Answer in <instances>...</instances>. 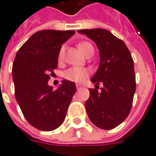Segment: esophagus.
Returning a JSON list of instances; mask_svg holds the SVG:
<instances>
[{"instance_id":"1","label":"esophagus","mask_w":156,"mask_h":156,"mask_svg":"<svg viewBox=\"0 0 156 156\" xmlns=\"http://www.w3.org/2000/svg\"><path fill=\"white\" fill-rule=\"evenodd\" d=\"M76 88H77V90H81V88H82V87L80 86V85H77V86H76Z\"/></svg>"}]
</instances>
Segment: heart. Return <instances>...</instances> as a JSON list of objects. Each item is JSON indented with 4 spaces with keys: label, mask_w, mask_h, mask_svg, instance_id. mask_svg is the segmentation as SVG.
I'll return each mask as SVG.
<instances>
[{
    "label": "heart",
    "mask_w": 156,
    "mask_h": 156,
    "mask_svg": "<svg viewBox=\"0 0 156 156\" xmlns=\"http://www.w3.org/2000/svg\"><path fill=\"white\" fill-rule=\"evenodd\" d=\"M79 48L82 52L84 55H86L90 50H94L93 46L88 42H81L79 43ZM64 53H65V48L62 46L58 53V62H62L64 58ZM88 70L83 68H78V67H73L70 69H67L64 72V78L70 81H74L76 83H81L83 81L86 80L88 76Z\"/></svg>",
    "instance_id": "1"
}]
</instances>
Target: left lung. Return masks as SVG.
Masks as SVG:
<instances>
[{"label": "left lung", "mask_w": 156, "mask_h": 156, "mask_svg": "<svg viewBox=\"0 0 156 156\" xmlns=\"http://www.w3.org/2000/svg\"><path fill=\"white\" fill-rule=\"evenodd\" d=\"M96 44L99 49L98 69L90 81L102 83L101 91L89 88L85 102L88 118L101 129H114L128 117L135 92L134 61L126 44L103 28L78 30Z\"/></svg>", "instance_id": "obj_1"}]
</instances>
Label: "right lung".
Returning a JSON list of instances; mask_svg holds the SVG:
<instances>
[{"label": "right lung", "instance_id": "1", "mask_svg": "<svg viewBox=\"0 0 156 156\" xmlns=\"http://www.w3.org/2000/svg\"><path fill=\"white\" fill-rule=\"evenodd\" d=\"M74 30H41L21 46L15 58L12 76L15 99L29 124L41 131L59 128L76 91L73 81L63 80L56 89L48 81L58 66V53Z\"/></svg>", "mask_w": 156, "mask_h": 156}]
</instances>
